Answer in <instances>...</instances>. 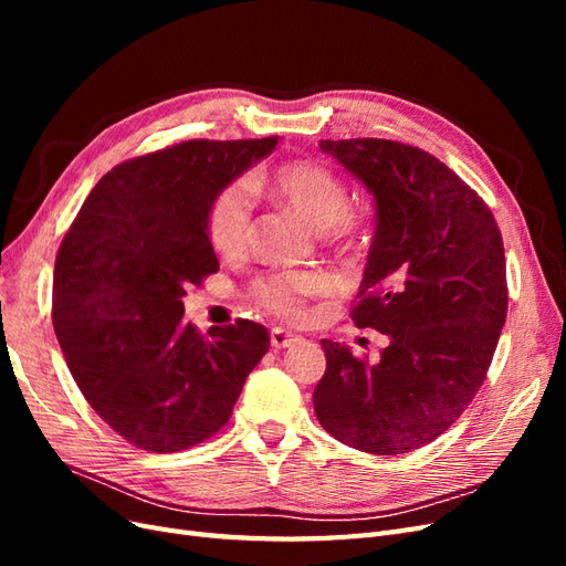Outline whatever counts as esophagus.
I'll use <instances>...</instances> for the list:
<instances>
[{
    "label": "esophagus",
    "mask_w": 566,
    "mask_h": 566,
    "mask_svg": "<svg viewBox=\"0 0 566 566\" xmlns=\"http://www.w3.org/2000/svg\"><path fill=\"white\" fill-rule=\"evenodd\" d=\"M302 337L295 333H287L283 328H273L271 331V347L273 349H287V347H295L300 345Z\"/></svg>",
    "instance_id": "1"
}]
</instances>
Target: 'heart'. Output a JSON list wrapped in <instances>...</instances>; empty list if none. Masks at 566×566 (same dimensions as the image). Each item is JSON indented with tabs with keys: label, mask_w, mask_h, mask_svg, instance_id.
<instances>
[{
	"label": "heart",
	"mask_w": 566,
	"mask_h": 566,
	"mask_svg": "<svg viewBox=\"0 0 566 566\" xmlns=\"http://www.w3.org/2000/svg\"><path fill=\"white\" fill-rule=\"evenodd\" d=\"M269 193L335 243H349L361 231V219L349 210L347 184L328 165L316 160L285 163L271 175ZM208 235L212 248L224 256H235L248 248L252 202L243 184L227 186L212 200ZM328 281L318 271L271 273L252 283L250 297L273 316L297 321L304 314V302L321 295Z\"/></svg>",
	"instance_id": "b5f03b06"
}]
</instances>
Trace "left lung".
<instances>
[{
    "label": "left lung",
    "instance_id": "obj_1",
    "mask_svg": "<svg viewBox=\"0 0 566 566\" xmlns=\"http://www.w3.org/2000/svg\"><path fill=\"white\" fill-rule=\"evenodd\" d=\"M375 198L352 321L389 345L375 364L321 339L323 430L397 455L443 434L482 387L507 316L505 250L489 205L430 153L389 139L321 142Z\"/></svg>",
    "mask_w": 566,
    "mask_h": 566
}]
</instances>
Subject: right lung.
Masks as SVG:
<instances>
[{
  "mask_svg": "<svg viewBox=\"0 0 566 566\" xmlns=\"http://www.w3.org/2000/svg\"><path fill=\"white\" fill-rule=\"evenodd\" d=\"M276 144L193 139L119 163L63 235L51 300L61 352L136 449L175 453L217 434L269 349L264 325L245 318L200 335L181 300L219 271L212 200Z\"/></svg>",
  "mask_w": 566,
  "mask_h": 566,
  "instance_id": "1",
  "label": "right lung"
}]
</instances>
